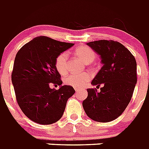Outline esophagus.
<instances>
[{"instance_id": "obj_1", "label": "esophagus", "mask_w": 149, "mask_h": 149, "mask_svg": "<svg viewBox=\"0 0 149 149\" xmlns=\"http://www.w3.org/2000/svg\"><path fill=\"white\" fill-rule=\"evenodd\" d=\"M74 89H75L76 93H79V91H80V89L77 87H74Z\"/></svg>"}]
</instances>
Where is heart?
<instances>
[{
  "mask_svg": "<svg viewBox=\"0 0 149 149\" xmlns=\"http://www.w3.org/2000/svg\"><path fill=\"white\" fill-rule=\"evenodd\" d=\"M74 54L84 63H87L93 62L95 58L94 51L87 46H80L74 51ZM67 60L68 54L65 52L60 54L55 60V67L57 72L61 74H64L67 69ZM92 77L89 73H84L81 74H68L64 79V82L67 85L74 87H81L86 84Z\"/></svg>",
  "mask_w": 149,
  "mask_h": 149,
  "instance_id": "obj_1",
  "label": "heart"
}]
</instances>
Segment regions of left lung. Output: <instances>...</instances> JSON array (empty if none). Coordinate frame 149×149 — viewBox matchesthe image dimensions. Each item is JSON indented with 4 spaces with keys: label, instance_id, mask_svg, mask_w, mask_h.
Masks as SVG:
<instances>
[{
    "label": "left lung",
    "instance_id": "8db88e82",
    "mask_svg": "<svg viewBox=\"0 0 149 149\" xmlns=\"http://www.w3.org/2000/svg\"><path fill=\"white\" fill-rule=\"evenodd\" d=\"M101 58L102 67L91 84L99 88L88 89L83 101L85 113L91 119L108 122L125 110L136 84V62L132 54L115 41L98 40L86 43Z\"/></svg>",
    "mask_w": 149,
    "mask_h": 149
}]
</instances>
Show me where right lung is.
Listing matches in <instances>:
<instances>
[{"mask_svg":"<svg viewBox=\"0 0 149 149\" xmlns=\"http://www.w3.org/2000/svg\"><path fill=\"white\" fill-rule=\"evenodd\" d=\"M74 45L39 36L18 51L12 83L18 106L33 122L51 125L60 120L67 101L75 93L72 86H62L61 76L55 67L56 56ZM51 82L60 86L59 89H51Z\"/></svg>","mask_w":149,"mask_h":149,"instance_id":"add662e5","label":"right lung"}]
</instances>
